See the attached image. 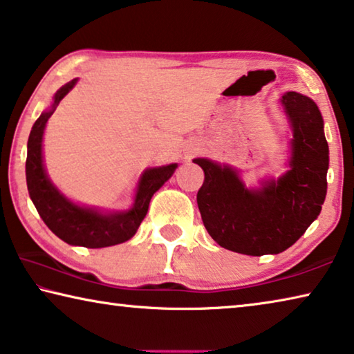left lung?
I'll list each match as a JSON object with an SVG mask.
<instances>
[{
  "label": "left lung",
  "mask_w": 354,
  "mask_h": 354,
  "mask_svg": "<svg viewBox=\"0 0 354 354\" xmlns=\"http://www.w3.org/2000/svg\"><path fill=\"white\" fill-rule=\"evenodd\" d=\"M291 129L287 170L245 186L232 165L197 157L205 183L197 203L205 228L223 249L260 257L291 248L322 212L326 198L329 147L317 104L288 91L280 97Z\"/></svg>",
  "instance_id": "obj_1"
}]
</instances>
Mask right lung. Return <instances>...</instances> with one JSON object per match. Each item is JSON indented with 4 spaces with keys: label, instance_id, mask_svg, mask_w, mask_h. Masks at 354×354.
I'll use <instances>...</instances> for the list:
<instances>
[{
    "label": "right lung",
    "instance_id": "obj_1",
    "mask_svg": "<svg viewBox=\"0 0 354 354\" xmlns=\"http://www.w3.org/2000/svg\"><path fill=\"white\" fill-rule=\"evenodd\" d=\"M78 78L61 86L53 102L37 118L28 138L26 186L39 216L52 232L71 245L88 249L110 248L131 239L147 216L153 195L173 176L178 164L147 168L137 183L133 203L124 211H105L96 206L80 205L67 198L50 179L44 164V132L48 118Z\"/></svg>",
    "mask_w": 354,
    "mask_h": 354
}]
</instances>
